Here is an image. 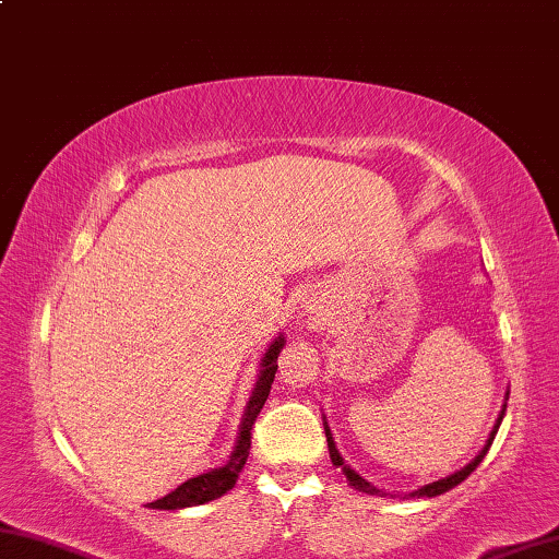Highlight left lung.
I'll return each instance as SVG.
<instances>
[{
	"mask_svg": "<svg viewBox=\"0 0 559 559\" xmlns=\"http://www.w3.org/2000/svg\"><path fill=\"white\" fill-rule=\"evenodd\" d=\"M501 419H503V413H501V417H498V423H496V427H493V432H491V437H488V444L481 449V454H478L472 464L468 466H464L462 472H456V474H452V476H447V478H439V481H435V484H427V486H423L419 488V491H415V493H409V496H427V498H432V496H439V493H444V491H449V488H454L456 484H462L464 478L474 472V468L481 464V459L486 456V452H488V447H491V442H493V437H496V432H498V427H501ZM324 432H326V442H329V454H331V462H334V466L338 468L341 466V472L346 474V478L350 481V486L354 488H358V491H364V493H370V496H383V491H380V488H376V486H370L364 476H358L354 468H348L346 464H344V459H341V454H338V449H336V444H334V439H331V435H329V427H324Z\"/></svg>",
	"mask_w": 559,
	"mask_h": 559,
	"instance_id": "left-lung-1",
	"label": "left lung"
}]
</instances>
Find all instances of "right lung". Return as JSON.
<instances>
[{
    "mask_svg": "<svg viewBox=\"0 0 559 559\" xmlns=\"http://www.w3.org/2000/svg\"><path fill=\"white\" fill-rule=\"evenodd\" d=\"M282 346H285V338L280 336L267 348V354H264V358H262L260 380H258V385H254V393L250 397L248 409H245L240 437H238V447H235L230 462L225 464V466H221V468H215V472L189 478V481H183L179 488H174L171 493H166L164 498H159V501H152V503H146V506L159 508V511H176V508L199 506V503H205V501H213V498H218L225 491H230V488L235 486V481H238V476L242 472L245 462H248L254 419H258L260 409L264 405V400H267V395H270L274 373H277V356H280Z\"/></svg>",
    "mask_w": 559,
    "mask_h": 559,
    "instance_id": "add662e5",
    "label": "right lung"
}]
</instances>
